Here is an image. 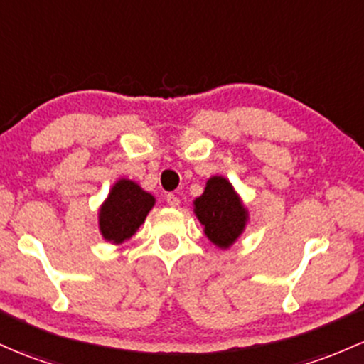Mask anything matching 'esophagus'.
Masks as SVG:
<instances>
[{
  "instance_id": "obj_1",
  "label": "esophagus",
  "mask_w": 364,
  "mask_h": 364,
  "mask_svg": "<svg viewBox=\"0 0 364 364\" xmlns=\"http://www.w3.org/2000/svg\"><path fill=\"white\" fill-rule=\"evenodd\" d=\"M179 202H181V200H179L178 195H174V193H169V195H167V203H169L171 207H178V205H179Z\"/></svg>"
}]
</instances>
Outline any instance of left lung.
<instances>
[{"mask_svg":"<svg viewBox=\"0 0 364 364\" xmlns=\"http://www.w3.org/2000/svg\"><path fill=\"white\" fill-rule=\"evenodd\" d=\"M193 213L205 237L225 250L242 237L249 221V210L225 176L207 179L203 193L193 200Z\"/></svg>","mask_w":364,"mask_h":364,"instance_id":"8db88e82","label":"left lung"}]
</instances>
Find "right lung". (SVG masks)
<instances>
[{"mask_svg":"<svg viewBox=\"0 0 364 364\" xmlns=\"http://www.w3.org/2000/svg\"><path fill=\"white\" fill-rule=\"evenodd\" d=\"M155 205V197L131 179H119L100 205L98 228L107 242L121 245L129 240Z\"/></svg>","mask_w":364,"mask_h":364,"instance_id":"add662e5","label":"right lung"}]
</instances>
